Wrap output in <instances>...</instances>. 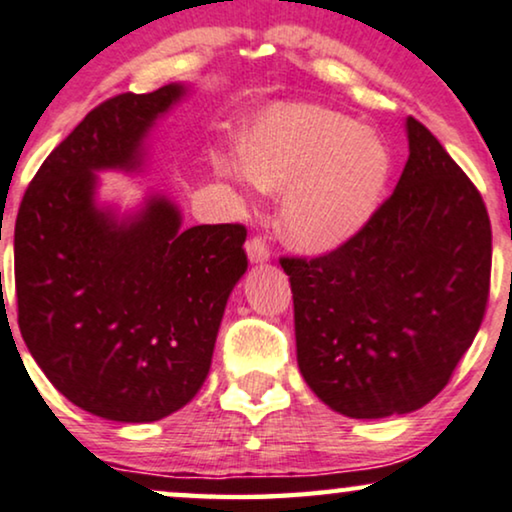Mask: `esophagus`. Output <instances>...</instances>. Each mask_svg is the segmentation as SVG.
<instances>
[{
    "label": "esophagus",
    "mask_w": 512,
    "mask_h": 512,
    "mask_svg": "<svg viewBox=\"0 0 512 512\" xmlns=\"http://www.w3.org/2000/svg\"><path fill=\"white\" fill-rule=\"evenodd\" d=\"M245 248H248L250 262L257 264V262H267L269 260V245L262 236H252Z\"/></svg>",
    "instance_id": "obj_1"
}]
</instances>
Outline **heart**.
Wrapping results in <instances>:
<instances>
[{"label": "heart", "mask_w": 512, "mask_h": 512, "mask_svg": "<svg viewBox=\"0 0 512 512\" xmlns=\"http://www.w3.org/2000/svg\"><path fill=\"white\" fill-rule=\"evenodd\" d=\"M243 172L281 193L278 224L293 245L331 252L352 241L383 203L392 153L380 134L323 106H278L238 144ZM229 174H236L231 170Z\"/></svg>", "instance_id": "1"}]
</instances>
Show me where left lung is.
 I'll return each mask as SVG.
<instances>
[{
	"label": "left lung",
	"instance_id": "8db88e82",
	"mask_svg": "<svg viewBox=\"0 0 512 512\" xmlns=\"http://www.w3.org/2000/svg\"><path fill=\"white\" fill-rule=\"evenodd\" d=\"M406 132L409 160L371 222L326 255L281 257L302 378L349 418L435 399L487 312V205L428 127L409 118Z\"/></svg>",
	"mask_w": 512,
	"mask_h": 512
}]
</instances>
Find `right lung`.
<instances>
[{
	"label": "right lung",
	"instance_id": "right-lung-1",
	"mask_svg": "<svg viewBox=\"0 0 512 512\" xmlns=\"http://www.w3.org/2000/svg\"><path fill=\"white\" fill-rule=\"evenodd\" d=\"M181 84L99 103L32 177L14 234L18 328L80 409L153 423L196 397L226 300L248 269L243 224L181 229L163 196L118 222L96 208L99 170H137Z\"/></svg>",
	"mask_w": 512,
	"mask_h": 512
}]
</instances>
